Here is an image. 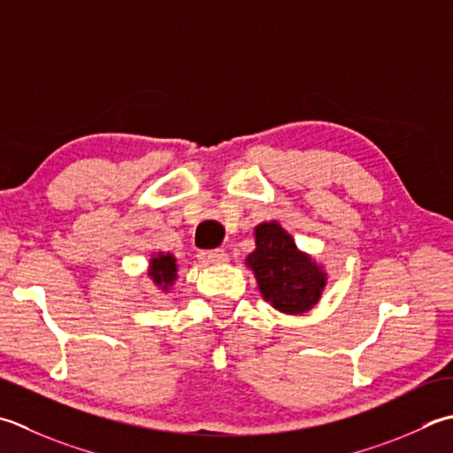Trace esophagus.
I'll list each match as a JSON object with an SVG mask.
<instances>
[{"label":"esophagus","instance_id":"esophagus-1","mask_svg":"<svg viewBox=\"0 0 453 453\" xmlns=\"http://www.w3.org/2000/svg\"><path fill=\"white\" fill-rule=\"evenodd\" d=\"M198 261L203 265H221L227 261V253L224 250H210V251H200Z\"/></svg>","mask_w":453,"mask_h":453}]
</instances>
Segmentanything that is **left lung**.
Listing matches in <instances>:
<instances>
[{
	"mask_svg": "<svg viewBox=\"0 0 453 453\" xmlns=\"http://www.w3.org/2000/svg\"><path fill=\"white\" fill-rule=\"evenodd\" d=\"M259 285L261 296L285 314H304L314 308L326 288L327 274L277 221L255 227V251L245 259Z\"/></svg>",
	"mask_w": 453,
	"mask_h": 453,
	"instance_id": "left-lung-1",
	"label": "left lung"
}]
</instances>
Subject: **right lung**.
<instances>
[{"label":"right lung","instance_id":"1","mask_svg":"<svg viewBox=\"0 0 453 453\" xmlns=\"http://www.w3.org/2000/svg\"><path fill=\"white\" fill-rule=\"evenodd\" d=\"M176 259L171 253H157L149 261V277L161 290H168L176 280Z\"/></svg>","mask_w":453,"mask_h":453}]
</instances>
